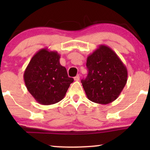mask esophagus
Here are the masks:
<instances>
[{
	"mask_svg": "<svg viewBox=\"0 0 150 150\" xmlns=\"http://www.w3.org/2000/svg\"><path fill=\"white\" fill-rule=\"evenodd\" d=\"M80 80V76L79 75H77L76 76L74 77V81H79Z\"/></svg>",
	"mask_w": 150,
	"mask_h": 150,
	"instance_id": "34e87169",
	"label": "esophagus"
}]
</instances>
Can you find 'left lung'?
I'll list each match as a JSON object with an SVG mask.
<instances>
[{
    "label": "left lung",
    "mask_w": 150,
    "mask_h": 150,
    "mask_svg": "<svg viewBox=\"0 0 150 150\" xmlns=\"http://www.w3.org/2000/svg\"><path fill=\"white\" fill-rule=\"evenodd\" d=\"M88 74L81 83L91 102L107 104L120 95L128 80V70L110 47L100 45L87 57Z\"/></svg>",
    "instance_id": "left-lung-1"
}]
</instances>
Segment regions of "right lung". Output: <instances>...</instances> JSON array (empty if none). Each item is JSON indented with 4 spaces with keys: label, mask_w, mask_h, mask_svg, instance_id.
I'll list each match as a JSON object with an SVG mask.
<instances>
[{
    "label": "right lung",
    "mask_w": 150,
    "mask_h": 150,
    "mask_svg": "<svg viewBox=\"0 0 150 150\" xmlns=\"http://www.w3.org/2000/svg\"><path fill=\"white\" fill-rule=\"evenodd\" d=\"M57 51L42 48L30 59L24 72V83L37 102L42 105L57 103L65 97L72 78L59 62Z\"/></svg>",
    "instance_id": "obj_1"
}]
</instances>
